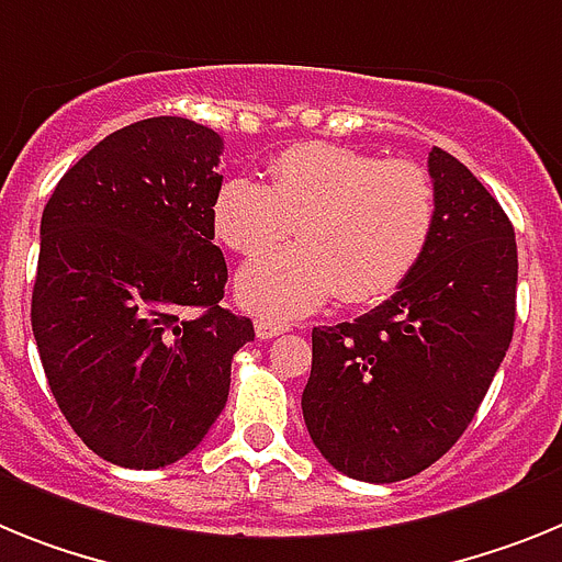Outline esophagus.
<instances>
[{
	"mask_svg": "<svg viewBox=\"0 0 562 562\" xmlns=\"http://www.w3.org/2000/svg\"><path fill=\"white\" fill-rule=\"evenodd\" d=\"M254 330H257V336H260V339H274V336L285 334L288 325L285 322H274V319H257Z\"/></svg>",
	"mask_w": 562,
	"mask_h": 562,
	"instance_id": "esophagus-1",
	"label": "esophagus"
}]
</instances>
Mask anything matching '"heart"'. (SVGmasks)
I'll return each mask as SVG.
<instances>
[{"label": "heart", "instance_id": "1", "mask_svg": "<svg viewBox=\"0 0 562 562\" xmlns=\"http://www.w3.org/2000/svg\"><path fill=\"white\" fill-rule=\"evenodd\" d=\"M268 172L271 187L232 175L212 203L214 232L243 257L296 226V246L254 260L237 280V300L266 319L311 314L334 294L356 305L393 294L436 232V180L416 160L308 140L282 149Z\"/></svg>", "mask_w": 562, "mask_h": 562}]
</instances>
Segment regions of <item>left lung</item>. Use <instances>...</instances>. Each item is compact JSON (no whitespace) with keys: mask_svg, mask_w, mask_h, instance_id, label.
I'll return each mask as SVG.
<instances>
[{"mask_svg":"<svg viewBox=\"0 0 562 562\" xmlns=\"http://www.w3.org/2000/svg\"><path fill=\"white\" fill-rule=\"evenodd\" d=\"M438 221L398 291L353 322L314 328L302 390L311 441L341 475L393 484L470 427L515 330V228L484 183L432 146Z\"/></svg>","mask_w":562,"mask_h":562,"instance_id":"1","label":"left lung"}]
</instances>
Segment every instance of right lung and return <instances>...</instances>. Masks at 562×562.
Masks as SVG:
<instances>
[{
  "label": "right lung",
  "instance_id": "1",
  "mask_svg": "<svg viewBox=\"0 0 562 562\" xmlns=\"http://www.w3.org/2000/svg\"><path fill=\"white\" fill-rule=\"evenodd\" d=\"M223 138L160 115L106 135L42 214L31 322L47 384L104 461L160 470L226 407L248 316L221 308L212 203Z\"/></svg>",
  "mask_w": 562,
  "mask_h": 562
}]
</instances>
